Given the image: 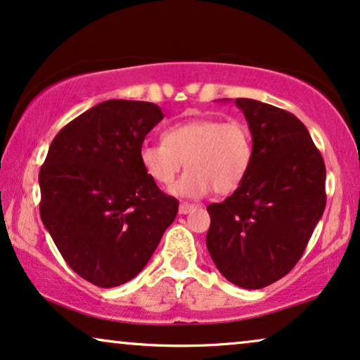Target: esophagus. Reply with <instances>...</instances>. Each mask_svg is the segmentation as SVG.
Segmentation results:
<instances>
[{
  "mask_svg": "<svg viewBox=\"0 0 360 360\" xmlns=\"http://www.w3.org/2000/svg\"><path fill=\"white\" fill-rule=\"evenodd\" d=\"M195 208H197V205H191V203L181 202V203H180V207H179V213H180V214H186V213L193 212Z\"/></svg>",
  "mask_w": 360,
  "mask_h": 360,
  "instance_id": "1",
  "label": "esophagus"
}]
</instances>
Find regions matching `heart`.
I'll use <instances>...</instances> for the list:
<instances>
[{
  "mask_svg": "<svg viewBox=\"0 0 360 360\" xmlns=\"http://www.w3.org/2000/svg\"><path fill=\"white\" fill-rule=\"evenodd\" d=\"M162 140L142 143L140 163L153 181L165 186L174 184L185 163L188 170L170 188L179 198H203L213 188L231 193L246 179L253 162L250 129L238 119L185 120L167 127Z\"/></svg>",
  "mask_w": 360,
  "mask_h": 360,
  "instance_id": "1",
  "label": "heart"
}]
</instances>
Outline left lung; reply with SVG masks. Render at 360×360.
Wrapping results in <instances>:
<instances>
[{"instance_id": "obj_1", "label": "left lung", "mask_w": 360, "mask_h": 360, "mask_svg": "<svg viewBox=\"0 0 360 360\" xmlns=\"http://www.w3.org/2000/svg\"><path fill=\"white\" fill-rule=\"evenodd\" d=\"M235 104L248 122L253 162L231 197L208 205L207 248L228 281L261 289L304 253L326 208V167L291 112L253 99Z\"/></svg>"}]
</instances>
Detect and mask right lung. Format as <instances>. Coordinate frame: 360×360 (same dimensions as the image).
Listing matches in <instances>:
<instances>
[{"mask_svg": "<svg viewBox=\"0 0 360 360\" xmlns=\"http://www.w3.org/2000/svg\"><path fill=\"white\" fill-rule=\"evenodd\" d=\"M162 119L152 102H101L56 135L41 167L43 225L69 268L99 288L137 276L179 212L139 158Z\"/></svg>", "mask_w": 360, "mask_h": 360, "instance_id": "add662e5", "label": "right lung"}]
</instances>
